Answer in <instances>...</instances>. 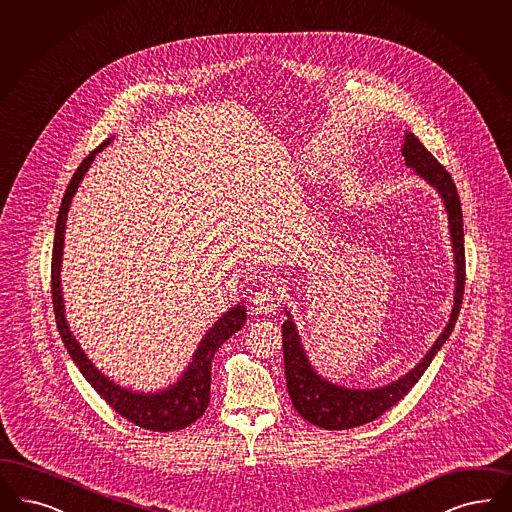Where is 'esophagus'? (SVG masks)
I'll return each mask as SVG.
<instances>
[{
  "instance_id": "34e87169",
  "label": "esophagus",
  "mask_w": 512,
  "mask_h": 512,
  "mask_svg": "<svg viewBox=\"0 0 512 512\" xmlns=\"http://www.w3.org/2000/svg\"><path fill=\"white\" fill-rule=\"evenodd\" d=\"M252 284L256 286V292L252 294V303L256 305V309L260 313H271L275 309V294H273V286L269 277L265 275H252Z\"/></svg>"
}]
</instances>
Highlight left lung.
<instances>
[{
	"instance_id": "left-lung-1",
	"label": "left lung",
	"mask_w": 512,
	"mask_h": 512,
	"mask_svg": "<svg viewBox=\"0 0 512 512\" xmlns=\"http://www.w3.org/2000/svg\"><path fill=\"white\" fill-rule=\"evenodd\" d=\"M400 152L406 161V167H410L421 180H425L431 188L438 191L448 214V229H450L455 264L454 307H452L448 324L444 326L442 334L436 338L433 347L425 353V357L402 378L376 389L343 387L322 378L309 362L296 322L292 321V313L284 309L286 313V321L283 322L284 376H286L288 395L303 419L328 431H341V429H351V427L370 423L378 419L381 414H385L389 408H393L400 398L406 397L410 389L423 376L431 360L435 359L440 347L450 338L461 309L463 290H465V245H463L465 241H463V212H461V203H459L454 180L435 157L425 150V146L417 140L414 133L406 131Z\"/></svg>"
}]
</instances>
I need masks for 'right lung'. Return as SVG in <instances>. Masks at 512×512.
I'll return each mask as SVG.
<instances>
[{"mask_svg":"<svg viewBox=\"0 0 512 512\" xmlns=\"http://www.w3.org/2000/svg\"><path fill=\"white\" fill-rule=\"evenodd\" d=\"M104 140L96 150L89 153L81 165L74 172L66 193L62 197L60 210H58L57 228H55V243H53V264H51V292H53V307H55V319H57L58 332L64 341V347L68 349L70 357L76 362L79 372L91 383L100 397L104 398L119 416L129 419L134 425L150 431H178L191 423H195L199 417L205 414L210 400V368L212 359L218 347L229 340L237 330H241L247 322V307L243 303H237L226 311L218 321L212 324L205 338L199 341L193 359L184 374L176 383L169 387L155 391V393H140L127 387L117 385L115 381L104 376L91 359L81 349L79 341L74 338L64 311V298H62V284H60V269H62V250H64V233H66V220L68 210L72 205V199L76 195L77 188L83 180V176L93 165L96 155L102 152L110 142Z\"/></svg>","mask_w":512,"mask_h":512,"instance_id":"add662e5","label":"right lung"}]
</instances>
